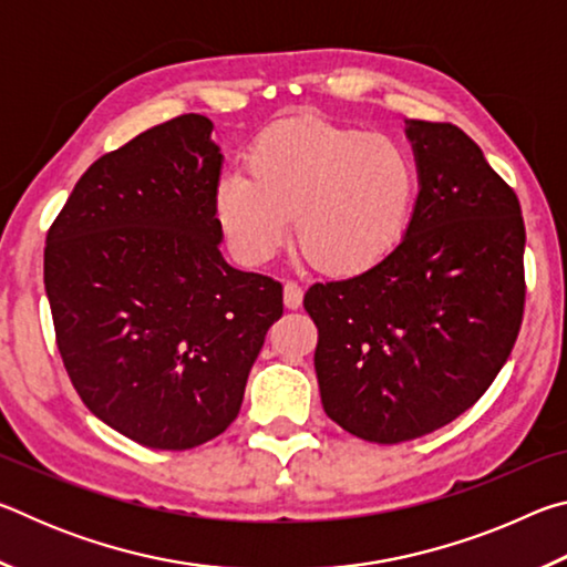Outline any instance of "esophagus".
<instances>
[{
    "mask_svg": "<svg viewBox=\"0 0 567 567\" xmlns=\"http://www.w3.org/2000/svg\"><path fill=\"white\" fill-rule=\"evenodd\" d=\"M282 297H285V307H290V310H297V307L302 305V287L297 285V282H292V280H287Z\"/></svg>",
    "mask_w": 567,
    "mask_h": 567,
    "instance_id": "obj_1",
    "label": "esophagus"
}]
</instances>
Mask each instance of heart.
<instances>
[{"label":"heart","instance_id":"b5f03b06","mask_svg":"<svg viewBox=\"0 0 567 567\" xmlns=\"http://www.w3.org/2000/svg\"><path fill=\"white\" fill-rule=\"evenodd\" d=\"M247 167L219 179L215 209L249 265L277 255L292 217L297 243L332 275L372 270L408 233L417 169L388 134L302 114L265 130Z\"/></svg>","mask_w":567,"mask_h":567}]
</instances>
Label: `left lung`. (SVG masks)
Instances as JSON below:
<instances>
[{
    "instance_id": "8db88e82",
    "label": "left lung",
    "mask_w": 567,
    "mask_h": 567,
    "mask_svg": "<svg viewBox=\"0 0 567 567\" xmlns=\"http://www.w3.org/2000/svg\"><path fill=\"white\" fill-rule=\"evenodd\" d=\"M420 172L402 243L380 265L315 282V372L332 422L395 445L447 425L511 358L525 312L515 189L450 122H410Z\"/></svg>"
}]
</instances>
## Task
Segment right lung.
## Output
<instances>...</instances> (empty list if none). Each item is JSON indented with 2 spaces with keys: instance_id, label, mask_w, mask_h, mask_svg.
Here are the masks:
<instances>
[{
  "instance_id": "obj_1",
  "label": "right lung",
  "mask_w": 567,
  "mask_h": 567,
  "mask_svg": "<svg viewBox=\"0 0 567 567\" xmlns=\"http://www.w3.org/2000/svg\"><path fill=\"white\" fill-rule=\"evenodd\" d=\"M179 114L102 155L47 233L56 350L92 415L134 443L189 450L233 425L282 285L219 252L223 155Z\"/></svg>"
}]
</instances>
